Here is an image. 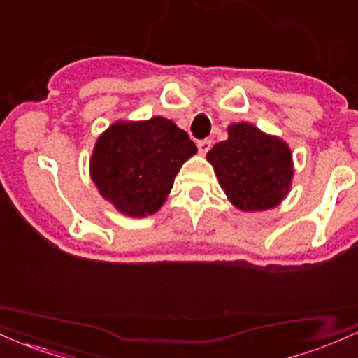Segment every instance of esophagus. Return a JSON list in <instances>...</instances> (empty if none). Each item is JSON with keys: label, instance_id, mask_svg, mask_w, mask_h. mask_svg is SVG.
Returning <instances> with one entry per match:
<instances>
[{"label": "esophagus", "instance_id": "1", "mask_svg": "<svg viewBox=\"0 0 358 358\" xmlns=\"http://www.w3.org/2000/svg\"><path fill=\"white\" fill-rule=\"evenodd\" d=\"M210 148H211V140L206 138V140H199L198 142V150L201 155H206Z\"/></svg>", "mask_w": 358, "mask_h": 358}]
</instances>
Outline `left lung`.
<instances>
[{"label":"left lung","mask_w":358,"mask_h":358,"mask_svg":"<svg viewBox=\"0 0 358 358\" xmlns=\"http://www.w3.org/2000/svg\"><path fill=\"white\" fill-rule=\"evenodd\" d=\"M206 159L228 201L240 211L272 210L291 191V148L280 136L268 135L252 123H231L228 138L216 143Z\"/></svg>","instance_id":"obj_1"}]
</instances>
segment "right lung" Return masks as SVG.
I'll list each match as a JSON object with an SVG mask.
<instances>
[{"mask_svg": "<svg viewBox=\"0 0 358 358\" xmlns=\"http://www.w3.org/2000/svg\"><path fill=\"white\" fill-rule=\"evenodd\" d=\"M196 152L189 135L164 116L118 120L96 140L90 174L122 215L145 218L162 208L180 167Z\"/></svg>", "mask_w": 358, "mask_h": 358, "instance_id": "add662e5", "label": "right lung"}]
</instances>
